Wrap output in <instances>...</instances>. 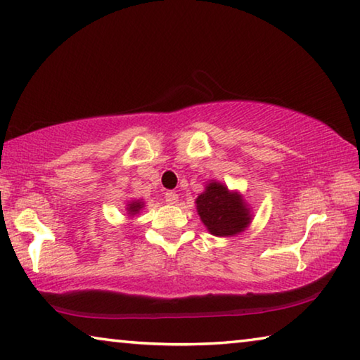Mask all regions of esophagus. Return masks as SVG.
<instances>
[{"mask_svg": "<svg viewBox=\"0 0 360 360\" xmlns=\"http://www.w3.org/2000/svg\"><path fill=\"white\" fill-rule=\"evenodd\" d=\"M165 200L169 205H174L176 202H178V193L173 192V191H167L165 192Z\"/></svg>", "mask_w": 360, "mask_h": 360, "instance_id": "34e87169", "label": "esophagus"}]
</instances>
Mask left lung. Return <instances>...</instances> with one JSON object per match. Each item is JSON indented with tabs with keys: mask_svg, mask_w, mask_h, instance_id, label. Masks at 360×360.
Wrapping results in <instances>:
<instances>
[{
	"mask_svg": "<svg viewBox=\"0 0 360 360\" xmlns=\"http://www.w3.org/2000/svg\"><path fill=\"white\" fill-rule=\"evenodd\" d=\"M197 210L206 229L216 236L236 235L251 222V216L240 195L230 192L217 182H211L206 191L198 195Z\"/></svg>",
	"mask_w": 360,
	"mask_h": 360,
	"instance_id": "obj_1",
	"label": "left lung"
}]
</instances>
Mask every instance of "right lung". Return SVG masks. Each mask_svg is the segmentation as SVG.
Segmentation results:
<instances>
[{
	"label": "right lung",
	"instance_id": "1",
	"mask_svg": "<svg viewBox=\"0 0 360 360\" xmlns=\"http://www.w3.org/2000/svg\"><path fill=\"white\" fill-rule=\"evenodd\" d=\"M139 208H143V203L141 202H133V203L129 205V208H127V210L130 211V214H136Z\"/></svg>",
	"mask_w": 360,
	"mask_h": 360
}]
</instances>
